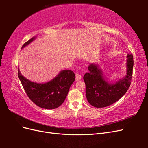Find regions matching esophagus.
<instances>
[{"mask_svg":"<svg viewBox=\"0 0 148 148\" xmlns=\"http://www.w3.org/2000/svg\"><path fill=\"white\" fill-rule=\"evenodd\" d=\"M82 79V76L79 74H76V80L77 81H78V80H80Z\"/></svg>","mask_w":148,"mask_h":148,"instance_id":"obj_1","label":"esophagus"}]
</instances>
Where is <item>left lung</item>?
I'll list each match as a JSON object with an SVG mask.
<instances>
[{
  "instance_id": "left-lung-1",
  "label": "left lung",
  "mask_w": 148,
  "mask_h": 148,
  "mask_svg": "<svg viewBox=\"0 0 148 148\" xmlns=\"http://www.w3.org/2000/svg\"><path fill=\"white\" fill-rule=\"evenodd\" d=\"M127 74L114 83L107 81L99 65L88 66L89 72L83 79L86 84V96L88 102L95 107H105L117 102L127 92L130 86L133 67V57L128 54Z\"/></svg>"
}]
</instances>
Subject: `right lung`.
I'll return each instance as SVG.
<instances>
[{"label": "right lung", "mask_w": 148, "mask_h": 148, "mask_svg": "<svg viewBox=\"0 0 148 148\" xmlns=\"http://www.w3.org/2000/svg\"><path fill=\"white\" fill-rule=\"evenodd\" d=\"M36 38L34 36L26 42L21 49L27 46ZM18 78L29 99L36 105L46 109H53L63 104L69 89L75 79L70 70L60 71L55 78L44 83L33 82L21 75L18 68Z\"/></svg>", "instance_id": "add662e5"}]
</instances>
